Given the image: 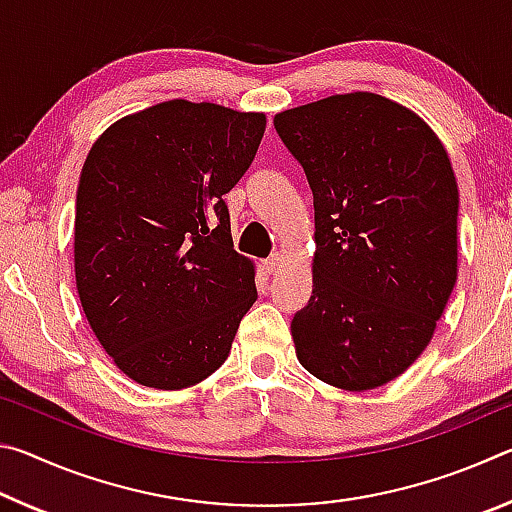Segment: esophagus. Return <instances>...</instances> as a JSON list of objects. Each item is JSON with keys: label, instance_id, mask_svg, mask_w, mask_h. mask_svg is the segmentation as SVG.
Returning <instances> with one entry per match:
<instances>
[{"label": "esophagus", "instance_id": "obj_1", "mask_svg": "<svg viewBox=\"0 0 512 512\" xmlns=\"http://www.w3.org/2000/svg\"><path fill=\"white\" fill-rule=\"evenodd\" d=\"M264 266H266V271L268 273H275L277 271V268H280L282 266V255H271V257H268L266 259V262H264Z\"/></svg>", "mask_w": 512, "mask_h": 512}]
</instances>
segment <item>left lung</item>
Segmentation results:
<instances>
[{"instance_id":"8db88e82","label":"left lung","mask_w":512,"mask_h":512,"mask_svg":"<svg viewBox=\"0 0 512 512\" xmlns=\"http://www.w3.org/2000/svg\"><path fill=\"white\" fill-rule=\"evenodd\" d=\"M314 192V296L293 316L302 368L343 391L384 386L436 332L458 275V187L420 115L372 92L277 112Z\"/></svg>"}]
</instances>
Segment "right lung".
I'll list each match as a JSON object with an SVG mask.
<instances>
[{
  "mask_svg": "<svg viewBox=\"0 0 512 512\" xmlns=\"http://www.w3.org/2000/svg\"><path fill=\"white\" fill-rule=\"evenodd\" d=\"M264 128V112L173 99L117 119L85 158L76 291L101 348L137 384L180 391L228 359L257 289L223 196Z\"/></svg>",
  "mask_w": 512,
  "mask_h": 512,
  "instance_id": "1",
  "label": "right lung"
}]
</instances>
